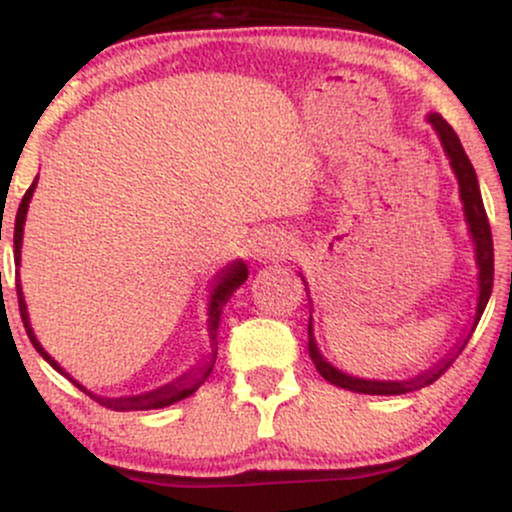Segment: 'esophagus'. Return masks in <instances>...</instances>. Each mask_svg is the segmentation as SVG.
Here are the masks:
<instances>
[{
    "label": "esophagus",
    "mask_w": 512,
    "mask_h": 512,
    "mask_svg": "<svg viewBox=\"0 0 512 512\" xmlns=\"http://www.w3.org/2000/svg\"><path fill=\"white\" fill-rule=\"evenodd\" d=\"M291 252V243L279 233H267L257 240L255 255L257 260H276V257H284Z\"/></svg>",
    "instance_id": "obj_1"
}]
</instances>
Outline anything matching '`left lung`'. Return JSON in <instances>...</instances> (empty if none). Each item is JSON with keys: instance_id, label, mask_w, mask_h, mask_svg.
Returning a JSON list of instances; mask_svg holds the SVG:
<instances>
[{"instance_id": "1", "label": "left lung", "mask_w": 512, "mask_h": 512, "mask_svg": "<svg viewBox=\"0 0 512 512\" xmlns=\"http://www.w3.org/2000/svg\"><path fill=\"white\" fill-rule=\"evenodd\" d=\"M428 122H431L433 129L438 132L440 144H443V149H445V156L450 158L452 173H455L457 185H460L464 221H467L469 236H472L474 252H477V267H479L477 315H474V322H472V327H469L467 337H462V342H457L455 349H452L450 354L443 358V361H438L433 368H428V370H424V373L414 375V378H409V380H363V378H354V375L344 373V370L334 368L332 363L320 354V349H317L315 334H313V315H310V322H308V354H310V358H313L317 373H320L322 378L327 380V383L344 387V390H351V392H361V395H404V392H414V390H421V387L436 383L440 375H443L445 370L450 368V363L462 354L464 346H467L469 337H472V332H474V327L479 325L481 313H484L486 303H489L491 289H493V238H491L489 219H486L484 202H481L477 173H474V166L469 163L467 154H464L460 137L455 134V129H452L438 113L428 115ZM301 279H303V276H301Z\"/></svg>"}]
</instances>
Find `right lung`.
<instances>
[{"label": "right lung", "mask_w": 512, "mask_h": 512, "mask_svg": "<svg viewBox=\"0 0 512 512\" xmlns=\"http://www.w3.org/2000/svg\"><path fill=\"white\" fill-rule=\"evenodd\" d=\"M35 185H38V178L33 180V185L28 187L26 195H23L21 204H19V211H16V223H14V262L21 264V243H23V223H26V214H28V202H31L33 197V190ZM245 279H248V267H245L243 260H236L228 264L226 269H221L219 274L214 276V289H211V298H209V339H211V354L207 361L197 363L195 368H190L187 373H182L180 378H175L173 383L158 387V390H151V392H144V395H134V397H98L93 395V392H88L84 385H79L72 375L64 370L60 363L52 358L48 351L40 346L38 339H35L33 334V327H31V320H28V308H26V301H23V291H21V281H16V296H19V310H21V320H23V327H26V334L28 339H31V344L35 346V351H38L40 356L45 358V361L50 363L52 368L57 370V373L67 375L72 383L79 387V390H84L88 397L96 399L98 404H103V407L108 409H115V411H142V409H163L168 407V404H175L180 402V399L195 395V392L202 387L204 380L209 378L211 368H214V361H216V351H219V339H216V334H219V320H221V310L223 305L228 303V298L233 296V291L238 289V286L245 284Z\"/></svg>", "instance_id": "obj_1"}]
</instances>
